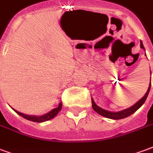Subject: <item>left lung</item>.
Wrapping results in <instances>:
<instances>
[{
	"mask_svg": "<svg viewBox=\"0 0 153 153\" xmlns=\"http://www.w3.org/2000/svg\"><path fill=\"white\" fill-rule=\"evenodd\" d=\"M140 47L143 49H144V47L143 45V42L142 41H140ZM146 55V54H145ZM150 88H151V81H150V84H149V88H148L147 93L145 94L144 96L142 97L141 99L138 101V102L134 104V106L129 107L128 109H125L124 111H119V112H111V111H106V110L102 109L101 107H99L98 106H97L96 103L94 102V101L92 98V104H93V109L96 111L97 113H98L99 115H102L104 117H106V118L109 119H113V120H120V119H124L125 117H128L130 115H132L133 113H134L140 107V106L145 102V101L148 97V93H149V91H150Z\"/></svg>",
	"mask_w": 153,
	"mask_h": 153,
	"instance_id": "left-lung-1",
	"label": "left lung"
}]
</instances>
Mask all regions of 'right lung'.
I'll return each instance as SVG.
<instances>
[{
	"label": "right lung",
	"instance_id": "obj_1",
	"mask_svg": "<svg viewBox=\"0 0 153 153\" xmlns=\"http://www.w3.org/2000/svg\"><path fill=\"white\" fill-rule=\"evenodd\" d=\"M61 107H62V102H60L59 104V106L56 107V108H55V109L51 110L50 112H48L46 115H42V116H33V115H25V114H23V113H20L17 111H15L14 110L15 112L19 114V115H21L22 117H24L26 120H31V121L33 122H38V123H41V122H44V121H47V120H49L51 119L54 118L56 115L59 113L60 110H61Z\"/></svg>",
	"mask_w": 153,
	"mask_h": 153
}]
</instances>
